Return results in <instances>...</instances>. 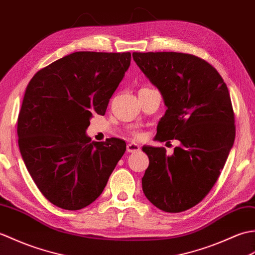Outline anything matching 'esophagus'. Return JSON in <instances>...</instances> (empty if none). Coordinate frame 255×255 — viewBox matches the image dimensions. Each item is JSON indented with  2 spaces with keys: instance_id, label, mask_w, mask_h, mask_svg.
Wrapping results in <instances>:
<instances>
[{
  "instance_id": "1",
  "label": "esophagus",
  "mask_w": 255,
  "mask_h": 255,
  "mask_svg": "<svg viewBox=\"0 0 255 255\" xmlns=\"http://www.w3.org/2000/svg\"><path fill=\"white\" fill-rule=\"evenodd\" d=\"M127 150H128V152H136V151L140 150V147H139V145L135 144V143H129L127 146Z\"/></svg>"
}]
</instances>
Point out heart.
<instances>
[{"instance_id":"1","label":"heart","mask_w":255,"mask_h":255,"mask_svg":"<svg viewBox=\"0 0 255 255\" xmlns=\"http://www.w3.org/2000/svg\"><path fill=\"white\" fill-rule=\"evenodd\" d=\"M133 136L136 137V138H139V137H140V134L137 133V132H134V133H133Z\"/></svg>"}]
</instances>
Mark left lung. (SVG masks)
<instances>
[{"mask_svg":"<svg viewBox=\"0 0 255 255\" xmlns=\"http://www.w3.org/2000/svg\"><path fill=\"white\" fill-rule=\"evenodd\" d=\"M135 63L159 89L167 106L156 138L178 139L171 156L144 146L149 165L145 196L167 213L186 211L212 190L235 142V113L227 85L214 66L179 52H134Z\"/></svg>","mask_w":255,"mask_h":255,"instance_id":"8db88e82","label":"left lung"}]
</instances>
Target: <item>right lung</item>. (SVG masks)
<instances>
[{
    "label": "right lung",
    "instance_id": "add662e5",
    "mask_svg": "<svg viewBox=\"0 0 255 255\" xmlns=\"http://www.w3.org/2000/svg\"><path fill=\"white\" fill-rule=\"evenodd\" d=\"M131 53L80 51L38 71L17 121L18 146L33 182L53 205L77 211L103 193L127 149L124 140L92 142L86 128L104 116Z\"/></svg>",
    "mask_w": 255,
    "mask_h": 255
}]
</instances>
